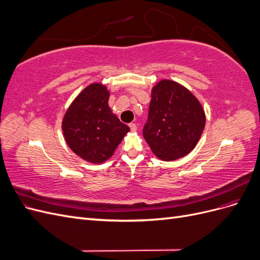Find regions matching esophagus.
I'll return each mask as SVG.
<instances>
[{
    "mask_svg": "<svg viewBox=\"0 0 260 260\" xmlns=\"http://www.w3.org/2000/svg\"><path fill=\"white\" fill-rule=\"evenodd\" d=\"M129 127L131 129V131H137V129H138V125L136 123H130Z\"/></svg>",
    "mask_w": 260,
    "mask_h": 260,
    "instance_id": "esophagus-1",
    "label": "esophagus"
}]
</instances>
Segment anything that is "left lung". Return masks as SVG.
Masks as SVG:
<instances>
[{
	"label": "left lung",
	"mask_w": 260,
	"mask_h": 260,
	"mask_svg": "<svg viewBox=\"0 0 260 260\" xmlns=\"http://www.w3.org/2000/svg\"><path fill=\"white\" fill-rule=\"evenodd\" d=\"M205 122L198 98L182 84L162 79L152 88L143 137L159 159L172 161L193 151Z\"/></svg>",
	"instance_id": "left-lung-1"
}]
</instances>
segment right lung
<instances>
[{"mask_svg": "<svg viewBox=\"0 0 260 260\" xmlns=\"http://www.w3.org/2000/svg\"><path fill=\"white\" fill-rule=\"evenodd\" d=\"M109 91L94 82L73 101L61 121L62 135L72 151L91 164H102L114 155L130 128L108 106Z\"/></svg>", "mask_w": 260, "mask_h": 260, "instance_id": "right-lung-1", "label": "right lung"}]
</instances>
